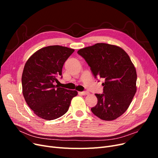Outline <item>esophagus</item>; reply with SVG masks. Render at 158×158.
<instances>
[{"label": "esophagus", "mask_w": 158, "mask_h": 158, "mask_svg": "<svg viewBox=\"0 0 158 158\" xmlns=\"http://www.w3.org/2000/svg\"><path fill=\"white\" fill-rule=\"evenodd\" d=\"M80 94L83 95H88L89 94V92H86V91H84V92H80Z\"/></svg>", "instance_id": "34e87169"}]
</instances>
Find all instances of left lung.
<instances>
[{
	"mask_svg": "<svg viewBox=\"0 0 158 158\" xmlns=\"http://www.w3.org/2000/svg\"><path fill=\"white\" fill-rule=\"evenodd\" d=\"M93 74L105 80L103 94H95L98 103L91 109L104 121H113L125 113L136 92V69L128 55L120 47L96 44L78 51Z\"/></svg>",
	"mask_w": 158,
	"mask_h": 158,
	"instance_id": "1",
	"label": "left lung"
}]
</instances>
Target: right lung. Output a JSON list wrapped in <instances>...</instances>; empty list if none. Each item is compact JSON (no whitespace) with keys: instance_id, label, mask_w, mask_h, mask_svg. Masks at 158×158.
<instances>
[{"instance_id":"add662e5","label":"right lung","mask_w":158,"mask_h":158,"mask_svg":"<svg viewBox=\"0 0 158 158\" xmlns=\"http://www.w3.org/2000/svg\"><path fill=\"white\" fill-rule=\"evenodd\" d=\"M74 51L60 45L45 47L26 63L22 76V93L27 106L39 117L50 121L63 116L77 95L76 90L55 85L64 63Z\"/></svg>"}]
</instances>
